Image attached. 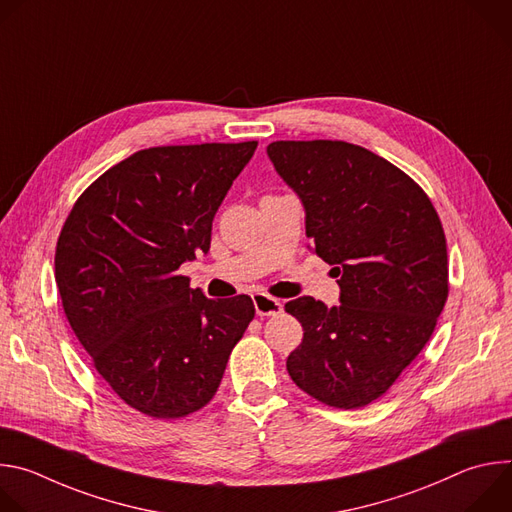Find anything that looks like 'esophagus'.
Instances as JSON below:
<instances>
[{
  "instance_id": "obj_1",
  "label": "esophagus",
  "mask_w": 512,
  "mask_h": 512,
  "mask_svg": "<svg viewBox=\"0 0 512 512\" xmlns=\"http://www.w3.org/2000/svg\"><path fill=\"white\" fill-rule=\"evenodd\" d=\"M253 304H255V312L259 316H277L283 310V304L279 300L265 296V294H255Z\"/></svg>"
}]
</instances>
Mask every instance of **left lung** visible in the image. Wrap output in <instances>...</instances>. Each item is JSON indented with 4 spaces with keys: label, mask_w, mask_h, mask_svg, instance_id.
<instances>
[{
    "label": "left lung",
    "mask_w": 512,
    "mask_h": 512,
    "mask_svg": "<svg viewBox=\"0 0 512 512\" xmlns=\"http://www.w3.org/2000/svg\"><path fill=\"white\" fill-rule=\"evenodd\" d=\"M267 156L306 208V235L340 285L285 312L304 328L287 373L336 409L385 395L431 338L448 300V249L423 188L385 158L338 139L273 141Z\"/></svg>",
    "instance_id": "left-lung-1"
}]
</instances>
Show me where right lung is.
<instances>
[{"label":"right lung","mask_w":512,"mask_h":512,"mask_svg":"<svg viewBox=\"0 0 512 512\" xmlns=\"http://www.w3.org/2000/svg\"><path fill=\"white\" fill-rule=\"evenodd\" d=\"M257 141L162 145L101 174L60 231L54 277L93 367L133 409L180 419L210 403L255 318L249 296L210 300L184 261L208 253L212 218Z\"/></svg>","instance_id":"obj_1"}]
</instances>
